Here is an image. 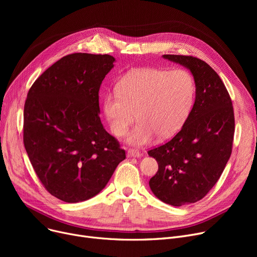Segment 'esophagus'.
Masks as SVG:
<instances>
[{
	"label": "esophagus",
	"instance_id": "esophagus-1",
	"mask_svg": "<svg viewBox=\"0 0 257 257\" xmlns=\"http://www.w3.org/2000/svg\"><path fill=\"white\" fill-rule=\"evenodd\" d=\"M128 156H130V157H141L142 153L139 150L131 148V149H128Z\"/></svg>",
	"mask_w": 257,
	"mask_h": 257
}]
</instances>
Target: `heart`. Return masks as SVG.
Returning <instances> with one entry per match:
<instances>
[{"instance_id": "b5f03b06", "label": "heart", "mask_w": 257, "mask_h": 257, "mask_svg": "<svg viewBox=\"0 0 257 257\" xmlns=\"http://www.w3.org/2000/svg\"><path fill=\"white\" fill-rule=\"evenodd\" d=\"M195 82L185 70L141 67L129 72L104 97V113L111 132L123 137L137 114L139 123L128 134L133 145H146L155 136L166 140L176 133L190 113Z\"/></svg>"}]
</instances>
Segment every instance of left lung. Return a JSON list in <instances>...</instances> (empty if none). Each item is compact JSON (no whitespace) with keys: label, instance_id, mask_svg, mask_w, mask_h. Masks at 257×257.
<instances>
[{"label":"left lung","instance_id":"8db88e82","mask_svg":"<svg viewBox=\"0 0 257 257\" xmlns=\"http://www.w3.org/2000/svg\"><path fill=\"white\" fill-rule=\"evenodd\" d=\"M164 58L192 72L196 99L176 136L148 151L158 164L149 185L159 200L182 206L204 198L221 177L232 151L234 113L223 81L209 64L193 56Z\"/></svg>","mask_w":257,"mask_h":257}]
</instances>
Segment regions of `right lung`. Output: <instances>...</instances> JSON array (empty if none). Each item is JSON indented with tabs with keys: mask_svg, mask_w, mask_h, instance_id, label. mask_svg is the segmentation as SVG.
<instances>
[{
	"mask_svg": "<svg viewBox=\"0 0 257 257\" xmlns=\"http://www.w3.org/2000/svg\"><path fill=\"white\" fill-rule=\"evenodd\" d=\"M114 60L107 54H70L27 94L25 149L46 190L67 203L98 195L126 158L99 115L100 86Z\"/></svg>",
	"mask_w": 257,
	"mask_h": 257,
	"instance_id": "add662e5",
	"label": "right lung"
}]
</instances>
